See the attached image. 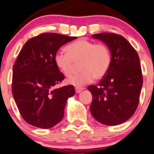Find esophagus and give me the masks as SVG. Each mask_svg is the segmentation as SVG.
<instances>
[{
	"instance_id": "1",
	"label": "esophagus",
	"mask_w": 154,
	"mask_h": 154,
	"mask_svg": "<svg viewBox=\"0 0 154 154\" xmlns=\"http://www.w3.org/2000/svg\"><path fill=\"white\" fill-rule=\"evenodd\" d=\"M75 92L76 93H80V92L82 91V90H84V88L82 87H75Z\"/></svg>"
}]
</instances>
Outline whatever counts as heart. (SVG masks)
Here are the masks:
<instances>
[{"label": "heart", "instance_id": "obj_1", "mask_svg": "<svg viewBox=\"0 0 154 154\" xmlns=\"http://www.w3.org/2000/svg\"><path fill=\"white\" fill-rule=\"evenodd\" d=\"M66 52L57 51L54 57V63L65 76H69L75 63H79L80 72L72 75L67 82L79 86L95 79H101L106 75L112 63L109 47L103 43H95L87 39L79 40L66 47Z\"/></svg>", "mask_w": 154, "mask_h": 154}]
</instances>
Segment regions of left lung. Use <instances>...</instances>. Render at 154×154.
Instances as JSON below:
<instances>
[{"label":"left lung","mask_w":154,"mask_h":154,"mask_svg":"<svg viewBox=\"0 0 154 154\" xmlns=\"http://www.w3.org/2000/svg\"><path fill=\"white\" fill-rule=\"evenodd\" d=\"M109 47L112 55L110 68L98 85H89L92 94L91 113L100 123H123L135 112L143 79L140 59L124 37L103 32L91 36Z\"/></svg>","instance_id":"left-lung-1"}]
</instances>
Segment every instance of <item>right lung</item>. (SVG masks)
Segmentation results:
<instances>
[{
    "label": "right lung",
    "mask_w": 154,
    "mask_h": 154,
    "mask_svg": "<svg viewBox=\"0 0 154 154\" xmlns=\"http://www.w3.org/2000/svg\"><path fill=\"white\" fill-rule=\"evenodd\" d=\"M77 38L57 33H42L27 41L13 67L12 93L23 119L35 127L50 128L63 119L74 86L55 88L64 75L54 63V55Z\"/></svg>",
    "instance_id": "add662e5"
}]
</instances>
